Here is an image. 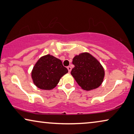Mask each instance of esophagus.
<instances>
[{"label":"esophagus","mask_w":134,"mask_h":134,"mask_svg":"<svg viewBox=\"0 0 134 134\" xmlns=\"http://www.w3.org/2000/svg\"><path fill=\"white\" fill-rule=\"evenodd\" d=\"M67 69H68V70L69 72H70L71 71V69H72V68H71V66H68V67H67Z\"/></svg>","instance_id":"1"}]
</instances>
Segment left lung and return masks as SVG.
Returning <instances> with one entry per match:
<instances>
[{
    "mask_svg": "<svg viewBox=\"0 0 134 134\" xmlns=\"http://www.w3.org/2000/svg\"><path fill=\"white\" fill-rule=\"evenodd\" d=\"M72 64L75 66L71 75L81 88L90 91L101 85L105 77L104 68L91 54L83 52L75 55Z\"/></svg>",
    "mask_w": 134,
    "mask_h": 134,
    "instance_id": "obj_1",
    "label": "left lung"
}]
</instances>
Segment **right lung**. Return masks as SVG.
I'll use <instances>...</instances> for the list:
<instances>
[{"instance_id": "1", "label": "right lung", "mask_w": 134, "mask_h": 134, "mask_svg": "<svg viewBox=\"0 0 134 134\" xmlns=\"http://www.w3.org/2000/svg\"><path fill=\"white\" fill-rule=\"evenodd\" d=\"M68 72L60 59L50 54L41 57L31 72L33 83L42 90H50L59 83L62 77Z\"/></svg>"}]
</instances>
